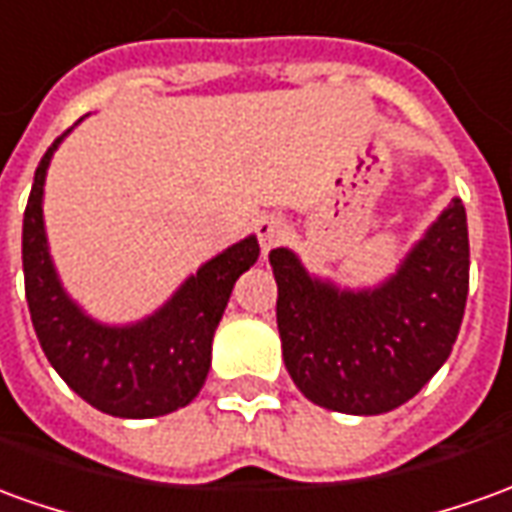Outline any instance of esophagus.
Listing matches in <instances>:
<instances>
[{
  "label": "esophagus",
  "mask_w": 512,
  "mask_h": 512,
  "mask_svg": "<svg viewBox=\"0 0 512 512\" xmlns=\"http://www.w3.org/2000/svg\"><path fill=\"white\" fill-rule=\"evenodd\" d=\"M255 232H257V241H260V252H263V257H266L274 246H280L282 241H285V235H288V224H285L282 216L271 213V216L257 219Z\"/></svg>",
  "instance_id": "esophagus-1"
}]
</instances>
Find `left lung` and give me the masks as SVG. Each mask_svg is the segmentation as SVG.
<instances>
[{
	"label": "left lung",
	"mask_w": 512,
	"mask_h": 512,
	"mask_svg": "<svg viewBox=\"0 0 512 512\" xmlns=\"http://www.w3.org/2000/svg\"><path fill=\"white\" fill-rule=\"evenodd\" d=\"M282 360L318 407L380 416L413 399L446 363L468 296L466 207L452 199L374 288L313 277L291 249H271Z\"/></svg>",
	"instance_id": "8db88e82"
}]
</instances>
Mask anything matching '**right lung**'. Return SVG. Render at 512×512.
Wrapping results in <instances>:
<instances>
[{
    "label": "right lung",
    "mask_w": 512,
    "mask_h": 512,
    "mask_svg": "<svg viewBox=\"0 0 512 512\" xmlns=\"http://www.w3.org/2000/svg\"><path fill=\"white\" fill-rule=\"evenodd\" d=\"M66 135L46 149L24 210V291L44 355L71 391L107 416L155 418L180 410L202 391L210 371L213 332L235 280L255 266V235L232 244L182 282L152 316L124 327L91 318L57 277L44 230L49 160Z\"/></svg>",
    "instance_id": "add662e5"
}]
</instances>
